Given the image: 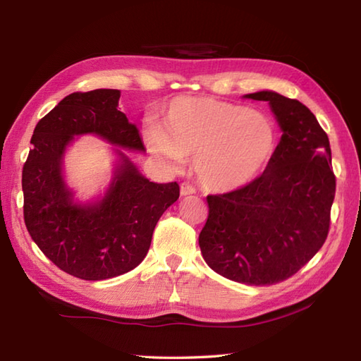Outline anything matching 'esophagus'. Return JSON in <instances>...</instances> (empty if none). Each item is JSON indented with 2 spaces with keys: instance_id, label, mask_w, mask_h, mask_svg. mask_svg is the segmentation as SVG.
Segmentation results:
<instances>
[{
  "instance_id": "34e87169",
  "label": "esophagus",
  "mask_w": 361,
  "mask_h": 361,
  "mask_svg": "<svg viewBox=\"0 0 361 361\" xmlns=\"http://www.w3.org/2000/svg\"><path fill=\"white\" fill-rule=\"evenodd\" d=\"M180 190H181V195H192V194H195V188L192 185H189V183H181Z\"/></svg>"
}]
</instances>
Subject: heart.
I'll return each instance as SVG.
<instances>
[{
	"mask_svg": "<svg viewBox=\"0 0 361 361\" xmlns=\"http://www.w3.org/2000/svg\"><path fill=\"white\" fill-rule=\"evenodd\" d=\"M153 152L172 159L194 157L202 185L229 192L255 181L278 149V130L267 114L212 97H178L169 105Z\"/></svg>",
	"mask_w": 361,
	"mask_h": 361,
	"instance_id": "1",
	"label": "heart"
}]
</instances>
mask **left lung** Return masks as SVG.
<instances>
[{"instance_id":"8db88e82","label":"left lung","mask_w":361,"mask_h":361,"mask_svg":"<svg viewBox=\"0 0 361 361\" xmlns=\"http://www.w3.org/2000/svg\"><path fill=\"white\" fill-rule=\"evenodd\" d=\"M245 97L265 101L282 130L270 164L255 181L208 195V220L198 235L214 271L247 286L288 279L327 239L335 175L327 133L307 106L274 91Z\"/></svg>"}]
</instances>
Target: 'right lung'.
Segmentation results:
<instances>
[{
    "mask_svg": "<svg viewBox=\"0 0 361 361\" xmlns=\"http://www.w3.org/2000/svg\"><path fill=\"white\" fill-rule=\"evenodd\" d=\"M119 90L73 93L38 121L23 166L25 224L43 255L85 281L124 274L142 262L163 212L178 200V183H153L118 152L122 163L101 202L75 204L62 175L66 145L94 133L122 149L144 152L140 130L118 110Z\"/></svg>",
    "mask_w": 361,
    "mask_h": 361,
    "instance_id": "add662e5",
    "label": "right lung"
}]
</instances>
